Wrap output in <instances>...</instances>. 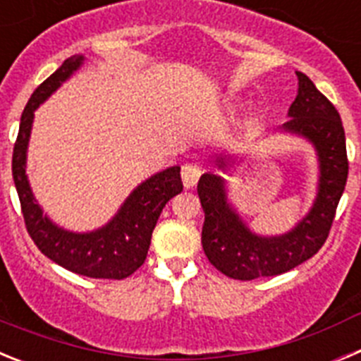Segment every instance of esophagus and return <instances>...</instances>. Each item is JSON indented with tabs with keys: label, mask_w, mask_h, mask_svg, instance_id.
Instances as JSON below:
<instances>
[{
	"label": "esophagus",
	"mask_w": 361,
	"mask_h": 361,
	"mask_svg": "<svg viewBox=\"0 0 361 361\" xmlns=\"http://www.w3.org/2000/svg\"><path fill=\"white\" fill-rule=\"evenodd\" d=\"M200 175H202V170L195 164H184L183 170H180V177H183L184 188H193L197 183H199Z\"/></svg>",
	"instance_id": "34e87169"
}]
</instances>
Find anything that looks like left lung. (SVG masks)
<instances>
[{"mask_svg": "<svg viewBox=\"0 0 361 361\" xmlns=\"http://www.w3.org/2000/svg\"><path fill=\"white\" fill-rule=\"evenodd\" d=\"M296 75L298 95L289 108L291 119L282 128L307 137L318 152L320 186L309 215L288 235L257 237L226 202L222 178L206 173L197 184L204 209L202 250L209 262L229 279L245 282L282 275L317 255L329 237L345 190L349 161L340 114L305 73L296 72ZM219 162L224 166L222 159Z\"/></svg>", "mask_w": 361, "mask_h": 361, "instance_id": "left-lung-1", "label": "left lung"}]
</instances>
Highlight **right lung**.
Listing matches in <instances>:
<instances>
[{
	"label": "right lung",
	"mask_w": 361,
	"mask_h": 361,
	"mask_svg": "<svg viewBox=\"0 0 361 361\" xmlns=\"http://www.w3.org/2000/svg\"><path fill=\"white\" fill-rule=\"evenodd\" d=\"M82 63V56L68 57L49 79H44L28 99L21 114L18 139L12 153V177L18 190L25 228L37 250L65 269L90 279L123 280L145 264L152 242V233L162 208L171 197L183 191L180 168L173 166L153 175L126 199L114 220L94 233H70L54 226L34 202L25 159L30 137L34 110L57 86L72 75Z\"/></svg>",
	"instance_id": "1"
}]
</instances>
